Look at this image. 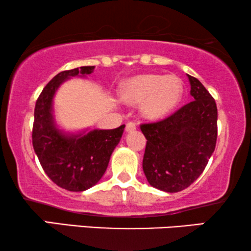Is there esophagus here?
<instances>
[{
	"instance_id": "1",
	"label": "esophagus",
	"mask_w": 251,
	"mask_h": 251,
	"mask_svg": "<svg viewBox=\"0 0 251 251\" xmlns=\"http://www.w3.org/2000/svg\"><path fill=\"white\" fill-rule=\"evenodd\" d=\"M136 122H128L126 126V131H132V130L136 129Z\"/></svg>"
}]
</instances>
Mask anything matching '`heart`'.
Listing matches in <instances>:
<instances>
[{
  "mask_svg": "<svg viewBox=\"0 0 251 251\" xmlns=\"http://www.w3.org/2000/svg\"><path fill=\"white\" fill-rule=\"evenodd\" d=\"M183 83L175 75L142 74L126 81L121 96L129 104L142 102L143 114L159 119L170 113L183 97Z\"/></svg>",
  "mask_w": 251,
  "mask_h": 251,
  "instance_id": "1",
  "label": "heart"
}]
</instances>
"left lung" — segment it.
<instances>
[{
  "label": "left lung",
  "mask_w": 251,
  "mask_h": 251,
  "mask_svg": "<svg viewBox=\"0 0 251 251\" xmlns=\"http://www.w3.org/2000/svg\"><path fill=\"white\" fill-rule=\"evenodd\" d=\"M193 100L168 118L140 125L147 139L143 170L153 187L175 193L203 173L217 140V106L198 78L187 75Z\"/></svg>",
  "instance_id": "obj_1"
}]
</instances>
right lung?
<instances>
[{"label": "right lung", "mask_w": 251, "mask_h": 251, "mask_svg": "<svg viewBox=\"0 0 251 251\" xmlns=\"http://www.w3.org/2000/svg\"><path fill=\"white\" fill-rule=\"evenodd\" d=\"M94 68L82 66L58 73L44 87L34 109L32 142L41 166L54 184L72 192L85 191L98 183L126 126L71 136L56 128L52 99L58 87L72 76L91 74Z\"/></svg>", "instance_id": "add662e5"}]
</instances>
